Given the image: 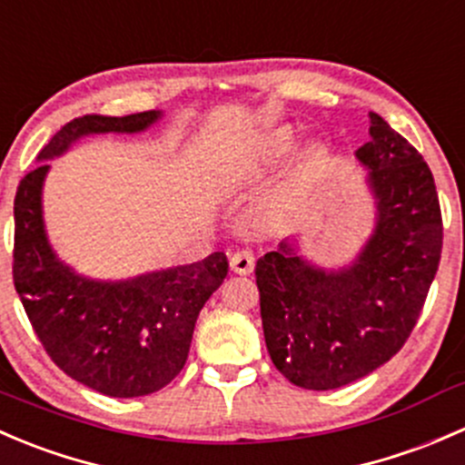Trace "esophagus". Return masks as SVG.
Wrapping results in <instances>:
<instances>
[{
	"mask_svg": "<svg viewBox=\"0 0 465 465\" xmlns=\"http://www.w3.org/2000/svg\"><path fill=\"white\" fill-rule=\"evenodd\" d=\"M256 265V256L252 250H238L232 256V270L236 274H250Z\"/></svg>",
	"mask_w": 465,
	"mask_h": 465,
	"instance_id": "34e87169",
	"label": "esophagus"
}]
</instances>
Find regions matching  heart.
Segmentation results:
<instances>
[{
    "instance_id": "1",
    "label": "heart",
    "mask_w": 465,
    "mask_h": 465,
    "mask_svg": "<svg viewBox=\"0 0 465 465\" xmlns=\"http://www.w3.org/2000/svg\"><path fill=\"white\" fill-rule=\"evenodd\" d=\"M290 148H292V134L285 133V130H279V133H272L270 137L262 139L256 157H259V162H274L281 154L288 153Z\"/></svg>"
}]
</instances>
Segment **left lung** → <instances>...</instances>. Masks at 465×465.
Instances as JSON below:
<instances>
[{"mask_svg":"<svg viewBox=\"0 0 465 465\" xmlns=\"http://www.w3.org/2000/svg\"><path fill=\"white\" fill-rule=\"evenodd\" d=\"M355 150L378 200L376 232L358 261L323 272L281 242L256 262L267 353L292 384L344 387L391 360L419 322L443 247L434 177L423 154L371 112Z\"/></svg>","mask_w":465,"mask_h":465,"instance_id":"obj_1","label":"left lung"}]
</instances>
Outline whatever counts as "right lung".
Listing matches in <instances>:
<instances>
[{
	"label": "right lung",
	"instance_id": "right-lung-1",
	"mask_svg": "<svg viewBox=\"0 0 465 465\" xmlns=\"http://www.w3.org/2000/svg\"><path fill=\"white\" fill-rule=\"evenodd\" d=\"M159 112L85 114L64 124L40 150L15 193L13 283L49 358L85 387L114 398L148 396L184 369L195 320L227 276V256L150 272L119 283L74 274L51 252L42 224V182L49 163L83 134L139 133Z\"/></svg>",
	"mask_w": 465,
	"mask_h": 465
}]
</instances>
